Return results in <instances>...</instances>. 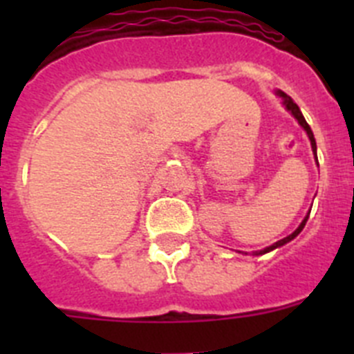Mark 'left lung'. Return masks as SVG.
<instances>
[{"instance_id": "left-lung-1", "label": "left lung", "mask_w": 354, "mask_h": 354, "mask_svg": "<svg viewBox=\"0 0 354 354\" xmlns=\"http://www.w3.org/2000/svg\"><path fill=\"white\" fill-rule=\"evenodd\" d=\"M278 95L282 97V99H283V104H286V108L289 109V111H290V113L294 115V117H296V120L299 122V126H301L303 129L306 131V134H308V138H310V143H312V150H314V154H315V149H317V147H315L314 133H312L310 126H308V124H306L305 117H303V115H301V111H299L298 104H296V102H294L292 99H290V97L287 95V93H283V92H278ZM306 220H308V216H306L305 220L301 221V225H299V227L296 228V230H294L292 234H290V236H287V237H283V239L277 241V243H274V245L268 246V248H266V250H261V252H255V255H262V253H268V252H271V250L278 248V246H283V245H286V243H289V241H292L294 237H296V236H298L299 232H301V230H303V227H305V223H306Z\"/></svg>"}]
</instances>
